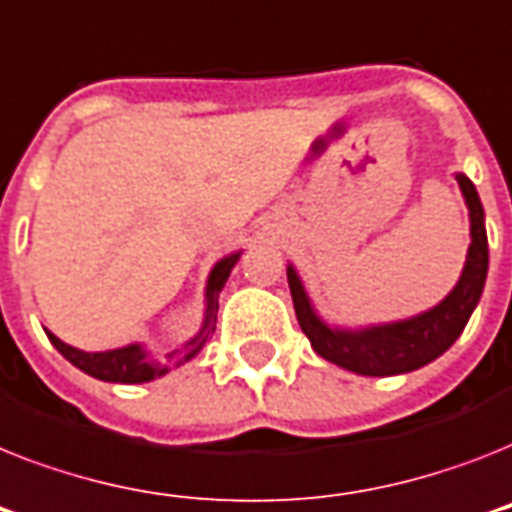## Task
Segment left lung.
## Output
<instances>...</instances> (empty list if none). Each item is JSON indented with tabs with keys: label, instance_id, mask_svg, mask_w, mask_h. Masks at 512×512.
I'll return each instance as SVG.
<instances>
[{
	"label": "left lung",
	"instance_id": "1",
	"mask_svg": "<svg viewBox=\"0 0 512 512\" xmlns=\"http://www.w3.org/2000/svg\"><path fill=\"white\" fill-rule=\"evenodd\" d=\"M455 178H458L465 207H468L471 244H468V255H465L458 284L452 286V292L439 305L426 313H418L405 321L376 323V326H328L321 315L315 313L297 268L292 263L286 265V278H289V292L294 299L299 328L305 331L313 350L323 360L339 365L344 371L357 373V376H397V373H410L429 365L431 360L450 350L455 339L463 334L465 323L484 292L486 270H489V244H486L484 207H481L479 191L471 184V178L463 173H455Z\"/></svg>",
	"mask_w": 512,
	"mask_h": 512
}]
</instances>
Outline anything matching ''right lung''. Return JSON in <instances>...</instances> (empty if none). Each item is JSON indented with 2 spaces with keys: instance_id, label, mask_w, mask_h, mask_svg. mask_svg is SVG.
I'll use <instances>...</instances> for the list:
<instances>
[{
  "instance_id": "add662e5",
  "label": "right lung",
  "mask_w": 512,
  "mask_h": 512,
  "mask_svg": "<svg viewBox=\"0 0 512 512\" xmlns=\"http://www.w3.org/2000/svg\"><path fill=\"white\" fill-rule=\"evenodd\" d=\"M239 257H242V249L231 252V255H226L223 260H218L213 265L205 286V318H202V326H199L197 334L191 336L181 350L170 352L165 357V363L152 360L141 344H126V347L107 352H83L78 347H70L62 339H57L52 331H47L49 342L54 344V350L60 352L65 360L76 365L78 371L89 373V376L99 378V381H110V384H144V381L165 376L170 368H178V365L189 363L191 357H197L202 352V347L207 344V339L213 336L215 318H218V297L223 292V286H226L234 265L239 263Z\"/></svg>"
}]
</instances>
